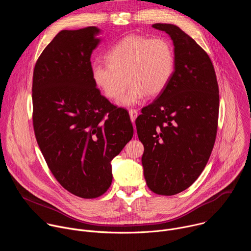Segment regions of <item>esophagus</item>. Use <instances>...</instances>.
<instances>
[{
    "mask_svg": "<svg viewBox=\"0 0 251 251\" xmlns=\"http://www.w3.org/2000/svg\"><path fill=\"white\" fill-rule=\"evenodd\" d=\"M129 115H130L131 121L134 122L135 119H136L137 116H138V111H137L136 109H130V110H129Z\"/></svg>",
    "mask_w": 251,
    "mask_h": 251,
    "instance_id": "34e87169",
    "label": "esophagus"
}]
</instances>
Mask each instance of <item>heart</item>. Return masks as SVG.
<instances>
[{
  "label": "heart",
  "mask_w": 251,
  "mask_h": 251,
  "mask_svg": "<svg viewBox=\"0 0 251 251\" xmlns=\"http://www.w3.org/2000/svg\"><path fill=\"white\" fill-rule=\"evenodd\" d=\"M106 59L108 62L93 64V81L109 99L120 98L128 83H132L119 101L122 105H133L147 94L155 96L163 92L176 64L174 47L169 40L136 34L115 44Z\"/></svg>",
  "instance_id": "obj_1"
}]
</instances>
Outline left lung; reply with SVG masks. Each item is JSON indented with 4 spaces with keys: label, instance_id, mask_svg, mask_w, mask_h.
Returning a JSON list of instances; mask_svg holds the SVG:
<instances>
[{
    "label": "left lung",
    "instance_id": "left-lung-1",
    "mask_svg": "<svg viewBox=\"0 0 251 251\" xmlns=\"http://www.w3.org/2000/svg\"><path fill=\"white\" fill-rule=\"evenodd\" d=\"M175 47V71L156 100L136 119L144 145L142 165L148 188L173 196L192 186L203 171L216 142L219 84L208 54L180 27L154 24Z\"/></svg>",
    "mask_w": 251,
    "mask_h": 251
}]
</instances>
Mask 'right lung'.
I'll use <instances>...</instances> for the list:
<instances>
[{"mask_svg":"<svg viewBox=\"0 0 251 251\" xmlns=\"http://www.w3.org/2000/svg\"><path fill=\"white\" fill-rule=\"evenodd\" d=\"M95 26L61 30L35 62L32 125L56 181L82 199L102 196L112 183L111 160L133 137L127 110L100 94L91 75Z\"/></svg>","mask_w":251,"mask_h":251,"instance_id":"right-lung-1","label":"right lung"}]
</instances>
